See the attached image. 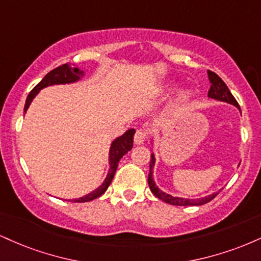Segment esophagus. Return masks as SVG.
<instances>
[{
	"mask_svg": "<svg viewBox=\"0 0 261 261\" xmlns=\"http://www.w3.org/2000/svg\"><path fill=\"white\" fill-rule=\"evenodd\" d=\"M146 133L143 130H137L136 134H135V137H134V142L135 145H142L143 142H145L146 140Z\"/></svg>",
	"mask_w": 261,
	"mask_h": 261,
	"instance_id": "obj_1",
	"label": "esophagus"
}]
</instances>
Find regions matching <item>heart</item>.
<instances>
[{
	"mask_svg": "<svg viewBox=\"0 0 261 261\" xmlns=\"http://www.w3.org/2000/svg\"><path fill=\"white\" fill-rule=\"evenodd\" d=\"M178 87V83L173 82V81H169V82H164L162 83L155 88V95L158 98H164L167 95H169L170 93H173ZM194 93L191 89L189 88H180L179 91L175 92L174 98H173L172 103L169 106V110L170 112H174V110H180V109H185L190 106L191 100H193Z\"/></svg>",
	"mask_w": 261,
	"mask_h": 261,
	"instance_id": "obj_1",
	"label": "heart"
}]
</instances>
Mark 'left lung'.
I'll list each match as a JSON object with an SVG mask.
<instances>
[{"label":"left lung","mask_w":261,"mask_h":261,"mask_svg":"<svg viewBox=\"0 0 261 261\" xmlns=\"http://www.w3.org/2000/svg\"><path fill=\"white\" fill-rule=\"evenodd\" d=\"M207 77L210 81V91H208V98H212V99H216L218 101H226V103L232 104V106L237 107L241 112V108H239V104L237 103L236 98L233 97L232 93L228 89V87L226 86V83L223 82L220 77L217 76L216 73L212 72V71H207ZM151 145L153 147V137L151 139ZM155 164V157L154 153L151 154V161H149V174H148V185L151 188V191L154 194L158 199L162 200V201L170 203V205L175 206H199L203 205V203H207L211 201L212 199L217 196L218 191L216 193L211 194V195L199 197V199H185V197H179V196H173L169 195V194L162 191L160 188L155 185V181L153 179V167Z\"/></svg>","instance_id":"1"}]
</instances>
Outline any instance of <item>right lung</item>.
Listing matches in <instances>:
<instances>
[{
	"label": "right lung",
	"instance_id": "right-lung-1",
	"mask_svg": "<svg viewBox=\"0 0 261 261\" xmlns=\"http://www.w3.org/2000/svg\"><path fill=\"white\" fill-rule=\"evenodd\" d=\"M86 76L85 71L80 70V68L76 67H71L68 64H65L62 66H59L56 67L55 70L50 71L46 76L44 77L40 82L38 83L37 86L34 87V89L29 93L28 97H27L25 100V106H24V113H27L29 106L32 104L33 99L38 95V93L41 91L43 88H46L49 86H54V85H71V83H76L79 82ZM134 135H135V128H130L127 130L126 133L122 134L121 136L116 137L115 140L112 141V145H110L109 148V170H108V174L104 179V181L95 190L91 191L87 195L79 197V199H72L70 201L73 202H87V201H92V200L97 199L103 195L104 193L107 191V189L109 188L110 182H112L114 174H115L116 168H118V164L120 160L122 158V155L126 154L128 151L133 149V145H134Z\"/></svg>",
	"mask_w": 261,
	"mask_h": 261
}]
</instances>
